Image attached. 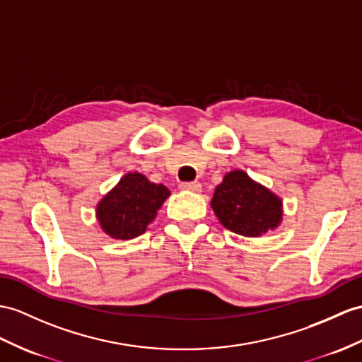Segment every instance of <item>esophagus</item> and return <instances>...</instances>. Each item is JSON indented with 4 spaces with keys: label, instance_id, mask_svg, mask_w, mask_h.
<instances>
[{
    "label": "esophagus",
    "instance_id": "1",
    "mask_svg": "<svg viewBox=\"0 0 362 362\" xmlns=\"http://www.w3.org/2000/svg\"><path fill=\"white\" fill-rule=\"evenodd\" d=\"M180 187L182 190H190V192H199L201 190V182L198 181H187V182H181Z\"/></svg>",
    "mask_w": 362,
    "mask_h": 362
}]
</instances>
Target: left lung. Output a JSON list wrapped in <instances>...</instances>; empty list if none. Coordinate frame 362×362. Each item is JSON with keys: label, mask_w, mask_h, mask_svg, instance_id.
Here are the masks:
<instances>
[{"label": "left lung", "mask_w": 362, "mask_h": 362, "mask_svg": "<svg viewBox=\"0 0 362 362\" xmlns=\"http://www.w3.org/2000/svg\"><path fill=\"white\" fill-rule=\"evenodd\" d=\"M221 224L238 235L259 236L275 228L283 216V202L243 170L224 176L211 199Z\"/></svg>", "instance_id": "left-lung-1"}]
</instances>
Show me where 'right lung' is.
Here are the masks:
<instances>
[{
  "label": "right lung",
  "instance_id": "obj_1",
  "mask_svg": "<svg viewBox=\"0 0 362 362\" xmlns=\"http://www.w3.org/2000/svg\"><path fill=\"white\" fill-rule=\"evenodd\" d=\"M170 195L163 184H153L141 173H127L118 186L96 207L103 230L117 240H132L146 232L165 198Z\"/></svg>",
  "mask_w": 362,
  "mask_h": 362
}]
</instances>
